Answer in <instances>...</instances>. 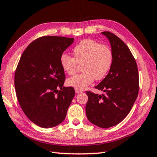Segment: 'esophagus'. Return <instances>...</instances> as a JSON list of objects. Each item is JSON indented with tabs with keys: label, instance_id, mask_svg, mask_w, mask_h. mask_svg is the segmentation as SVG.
Instances as JSON below:
<instances>
[{
	"label": "esophagus",
	"instance_id": "1",
	"mask_svg": "<svg viewBox=\"0 0 157 157\" xmlns=\"http://www.w3.org/2000/svg\"><path fill=\"white\" fill-rule=\"evenodd\" d=\"M75 92H76V94H81V93H82L83 91L82 90H78V89H76L75 90Z\"/></svg>",
	"mask_w": 157,
	"mask_h": 157
}]
</instances>
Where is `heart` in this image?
<instances>
[{
    "label": "heart",
    "mask_w": 157,
    "mask_h": 157,
    "mask_svg": "<svg viewBox=\"0 0 157 157\" xmlns=\"http://www.w3.org/2000/svg\"><path fill=\"white\" fill-rule=\"evenodd\" d=\"M74 57L67 54L61 56L63 69L72 75L76 71L78 63H82L83 73L67 79V85L78 90H83L94 82L101 80L110 71L113 62L112 52L108 47L101 45L94 40H84L74 49Z\"/></svg>",
    "instance_id": "heart-1"
}]
</instances>
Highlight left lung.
<instances>
[{
    "mask_svg": "<svg viewBox=\"0 0 157 157\" xmlns=\"http://www.w3.org/2000/svg\"><path fill=\"white\" fill-rule=\"evenodd\" d=\"M101 34L110 44L113 62L108 75L95 87L104 94L86 92V113L91 123L108 128L119 124L131 110L139 92V74L135 58L122 40L110 32Z\"/></svg>",
    "mask_w": 157,
    "mask_h": 157,
    "instance_id": "obj_1",
    "label": "left lung"
}]
</instances>
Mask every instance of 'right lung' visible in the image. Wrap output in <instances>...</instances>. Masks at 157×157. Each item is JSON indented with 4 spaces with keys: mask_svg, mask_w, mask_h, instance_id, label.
I'll return each mask as SVG.
<instances>
[{
    "mask_svg": "<svg viewBox=\"0 0 157 157\" xmlns=\"http://www.w3.org/2000/svg\"><path fill=\"white\" fill-rule=\"evenodd\" d=\"M74 40L56 36L38 38L28 45L18 63L15 74L18 102L26 116L41 128L62 123L74 98V88L63 86L65 74L60 62Z\"/></svg>",
    "mask_w": 157,
    "mask_h": 157,
    "instance_id": "right-lung-1",
    "label": "right lung"
}]
</instances>
